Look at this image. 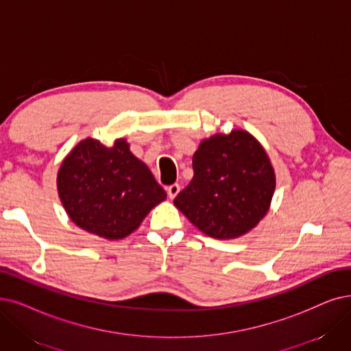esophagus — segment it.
Wrapping results in <instances>:
<instances>
[{"label": "esophagus", "mask_w": 351, "mask_h": 351, "mask_svg": "<svg viewBox=\"0 0 351 351\" xmlns=\"http://www.w3.org/2000/svg\"><path fill=\"white\" fill-rule=\"evenodd\" d=\"M167 193H168V197H170V199H174L176 195L180 193V184L174 183V184H171V186H168Z\"/></svg>", "instance_id": "obj_1"}]
</instances>
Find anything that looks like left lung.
<instances>
[{
	"instance_id": "8db88e82",
	"label": "left lung",
	"mask_w": 351,
	"mask_h": 351,
	"mask_svg": "<svg viewBox=\"0 0 351 351\" xmlns=\"http://www.w3.org/2000/svg\"><path fill=\"white\" fill-rule=\"evenodd\" d=\"M194 176L177 194L176 207L215 239H234L268 213L275 173L256 138L242 130L217 134L193 156Z\"/></svg>"
}]
</instances>
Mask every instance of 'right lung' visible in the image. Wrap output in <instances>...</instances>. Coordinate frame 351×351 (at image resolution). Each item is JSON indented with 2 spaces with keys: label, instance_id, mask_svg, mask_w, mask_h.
I'll use <instances>...</instances> for the list:
<instances>
[{
  "label": "right lung",
  "instance_id": "1",
  "mask_svg": "<svg viewBox=\"0 0 351 351\" xmlns=\"http://www.w3.org/2000/svg\"><path fill=\"white\" fill-rule=\"evenodd\" d=\"M58 190L70 220L109 241L131 234L167 199L123 138L110 148L92 138L80 141L60 165Z\"/></svg>",
  "mask_w": 351,
  "mask_h": 351
}]
</instances>
